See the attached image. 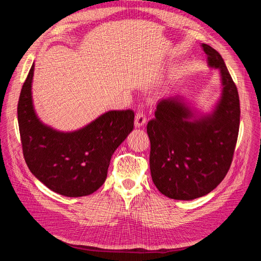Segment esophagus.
Here are the masks:
<instances>
[{"label": "esophagus", "instance_id": "34e87169", "mask_svg": "<svg viewBox=\"0 0 261 261\" xmlns=\"http://www.w3.org/2000/svg\"><path fill=\"white\" fill-rule=\"evenodd\" d=\"M147 120H146V116L141 113V112H138L135 116V127L136 128H140L143 127V126L146 124Z\"/></svg>", "mask_w": 261, "mask_h": 261}]
</instances>
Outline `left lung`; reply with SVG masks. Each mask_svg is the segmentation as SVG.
<instances>
[{"label":"left lung","mask_w":261,"mask_h":261,"mask_svg":"<svg viewBox=\"0 0 261 261\" xmlns=\"http://www.w3.org/2000/svg\"><path fill=\"white\" fill-rule=\"evenodd\" d=\"M201 48L208 66L220 72V96L210 111L177 94L160 101L147 125L152 180L160 193L176 200L199 198L222 181L239 135L238 88L219 52L206 43Z\"/></svg>","instance_id":"obj_1"}]
</instances>
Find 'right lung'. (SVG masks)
<instances>
[{
    "label": "right lung",
    "instance_id": "right-lung-1",
    "mask_svg": "<svg viewBox=\"0 0 261 261\" xmlns=\"http://www.w3.org/2000/svg\"><path fill=\"white\" fill-rule=\"evenodd\" d=\"M35 63L20 91L17 115L22 153L30 172L52 192L83 197L105 183L112 154L134 128L132 110L108 111L84 127L58 130L44 124L33 101Z\"/></svg>",
    "mask_w": 261,
    "mask_h": 261
}]
</instances>
